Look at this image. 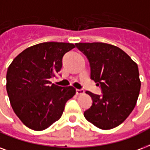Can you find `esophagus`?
I'll return each instance as SVG.
<instances>
[{"instance_id":"obj_1","label":"esophagus","mask_w":150,"mask_h":150,"mask_svg":"<svg viewBox=\"0 0 150 150\" xmlns=\"http://www.w3.org/2000/svg\"><path fill=\"white\" fill-rule=\"evenodd\" d=\"M83 93H84V90H79V89L76 90V94L77 95H80V94H83Z\"/></svg>"}]
</instances>
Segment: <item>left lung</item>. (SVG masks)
Listing matches in <instances>:
<instances>
[{
    "label": "left lung",
    "mask_w": 150,
    "mask_h": 150,
    "mask_svg": "<svg viewBox=\"0 0 150 150\" xmlns=\"http://www.w3.org/2000/svg\"><path fill=\"white\" fill-rule=\"evenodd\" d=\"M75 45L87 57L90 78L100 86L103 93L86 92L93 103L84 112V116L98 128H114L135 107L141 88L138 65L124 51L112 45L92 42Z\"/></svg>",
    "instance_id": "obj_1"
}]
</instances>
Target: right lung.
I'll list each match as a JSON object with an SVG mask.
<instances>
[{
    "mask_svg": "<svg viewBox=\"0 0 150 150\" xmlns=\"http://www.w3.org/2000/svg\"><path fill=\"white\" fill-rule=\"evenodd\" d=\"M75 47L66 42H43L20 52L9 65L6 90L12 109L27 127L48 128L61 117L65 104L75 94L73 86L51 84L62 67L66 52Z\"/></svg>",
    "mask_w": 150,
    "mask_h": 150,
    "instance_id": "add662e5",
    "label": "right lung"
}]
</instances>
